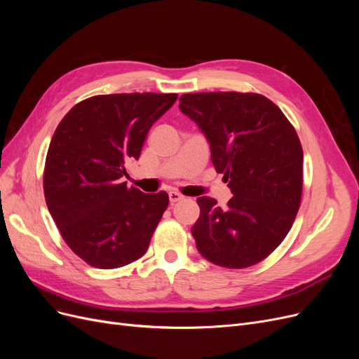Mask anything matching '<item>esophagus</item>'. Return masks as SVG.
Listing matches in <instances>:
<instances>
[{
  "instance_id": "obj_1",
  "label": "esophagus",
  "mask_w": 359,
  "mask_h": 359,
  "mask_svg": "<svg viewBox=\"0 0 359 359\" xmlns=\"http://www.w3.org/2000/svg\"><path fill=\"white\" fill-rule=\"evenodd\" d=\"M182 199V194H180V193H177V191H170L169 193V201H170V203H175V202H178V201H181Z\"/></svg>"
}]
</instances>
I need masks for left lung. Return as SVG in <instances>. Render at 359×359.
<instances>
[{
  "instance_id": "obj_1",
  "label": "left lung",
  "mask_w": 359,
  "mask_h": 359,
  "mask_svg": "<svg viewBox=\"0 0 359 359\" xmlns=\"http://www.w3.org/2000/svg\"><path fill=\"white\" fill-rule=\"evenodd\" d=\"M180 109L199 126L211 161L233 196L226 206L198 198L191 227L199 253L224 268H247L285 240L299 210L302 147L280 107L256 93H194Z\"/></svg>"
}]
</instances>
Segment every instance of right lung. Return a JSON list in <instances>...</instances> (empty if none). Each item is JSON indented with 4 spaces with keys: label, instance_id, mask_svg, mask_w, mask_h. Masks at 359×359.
Here are the masks:
<instances>
[{
    "label": "right lung",
    "instance_id": "right-lung-1",
    "mask_svg": "<svg viewBox=\"0 0 359 359\" xmlns=\"http://www.w3.org/2000/svg\"><path fill=\"white\" fill-rule=\"evenodd\" d=\"M178 94L94 95L61 119L48 149L43 190L64 241L86 264L112 269L135 262L169 205L166 191L127 187L126 165L137 160L157 119Z\"/></svg>",
    "mask_w": 359,
    "mask_h": 359
}]
</instances>
